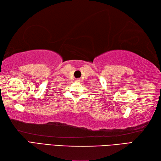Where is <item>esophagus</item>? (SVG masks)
<instances>
[{
    "instance_id": "1",
    "label": "esophagus",
    "mask_w": 161,
    "mask_h": 161,
    "mask_svg": "<svg viewBox=\"0 0 161 161\" xmlns=\"http://www.w3.org/2000/svg\"><path fill=\"white\" fill-rule=\"evenodd\" d=\"M76 81H77V82H80L81 80H80V79H76Z\"/></svg>"
}]
</instances>
